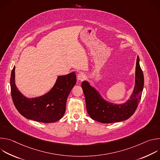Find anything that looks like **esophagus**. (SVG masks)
Returning a JSON list of instances; mask_svg holds the SVG:
<instances>
[{"mask_svg":"<svg viewBox=\"0 0 160 160\" xmlns=\"http://www.w3.org/2000/svg\"><path fill=\"white\" fill-rule=\"evenodd\" d=\"M85 78H86V76L83 73H80L77 76V78L79 81H83Z\"/></svg>","mask_w":160,"mask_h":160,"instance_id":"esophagus-1","label":"esophagus"}]
</instances>
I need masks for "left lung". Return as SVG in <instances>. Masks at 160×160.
<instances>
[{
    "label": "left lung",
    "instance_id": "obj_1",
    "mask_svg": "<svg viewBox=\"0 0 160 160\" xmlns=\"http://www.w3.org/2000/svg\"><path fill=\"white\" fill-rule=\"evenodd\" d=\"M143 87L144 75L138 56L135 67L134 88L130 99L123 104H113L104 100L98 91L87 81L85 80L82 83L88 114L92 120L102 123L118 122L128 119L138 106Z\"/></svg>",
    "mask_w": 160,
    "mask_h": 160
}]
</instances>
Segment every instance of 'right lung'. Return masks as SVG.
<instances>
[{
    "mask_svg": "<svg viewBox=\"0 0 160 160\" xmlns=\"http://www.w3.org/2000/svg\"><path fill=\"white\" fill-rule=\"evenodd\" d=\"M76 83L75 72L58 76L54 85L47 94L27 98L16 86L14 66L10 80L11 96L16 108L26 118L42 123H53L63 117L68 97Z\"/></svg>",
    "mask_w": 160,
    "mask_h": 160,
    "instance_id": "add662e5",
    "label": "right lung"
}]
</instances>
